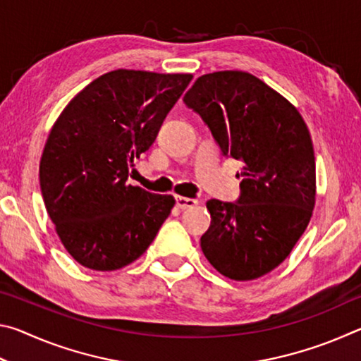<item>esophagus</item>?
<instances>
[{"instance_id": "1", "label": "esophagus", "mask_w": 361, "mask_h": 361, "mask_svg": "<svg viewBox=\"0 0 361 361\" xmlns=\"http://www.w3.org/2000/svg\"><path fill=\"white\" fill-rule=\"evenodd\" d=\"M175 200H176V207H178V209H181V210L192 209V207H195V205L199 204V200L189 199V197H183V195H176Z\"/></svg>"}]
</instances>
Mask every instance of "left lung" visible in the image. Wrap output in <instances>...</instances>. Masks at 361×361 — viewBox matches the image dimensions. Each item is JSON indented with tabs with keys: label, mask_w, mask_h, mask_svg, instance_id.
<instances>
[{
	"label": "left lung",
	"mask_w": 361,
	"mask_h": 361,
	"mask_svg": "<svg viewBox=\"0 0 361 361\" xmlns=\"http://www.w3.org/2000/svg\"><path fill=\"white\" fill-rule=\"evenodd\" d=\"M183 100L210 127L223 154L243 162L239 202H207L205 258L237 282L266 276L312 218L315 156L307 126L283 95L240 70L199 76Z\"/></svg>",
	"instance_id": "1"
}]
</instances>
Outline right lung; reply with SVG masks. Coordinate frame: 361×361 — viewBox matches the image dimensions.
<instances>
[{
	"instance_id": "add662e5",
	"label": "right lung",
	"mask_w": 361,
	"mask_h": 361,
	"mask_svg": "<svg viewBox=\"0 0 361 361\" xmlns=\"http://www.w3.org/2000/svg\"><path fill=\"white\" fill-rule=\"evenodd\" d=\"M191 79L113 70L85 85L54 122L39 162L41 194L60 242L81 266L106 272L130 264L172 212L173 195L127 178Z\"/></svg>"
}]
</instances>
